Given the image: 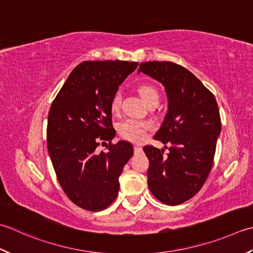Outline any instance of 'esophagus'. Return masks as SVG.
Masks as SVG:
<instances>
[{
    "label": "esophagus",
    "mask_w": 253,
    "mask_h": 253,
    "mask_svg": "<svg viewBox=\"0 0 253 253\" xmlns=\"http://www.w3.org/2000/svg\"><path fill=\"white\" fill-rule=\"evenodd\" d=\"M133 150H135V153H137V152H140V151H141V147H139V146H135V147H133Z\"/></svg>",
    "instance_id": "obj_1"
}]
</instances>
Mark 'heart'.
I'll use <instances>...</instances> for the list:
<instances>
[{
    "mask_svg": "<svg viewBox=\"0 0 253 253\" xmlns=\"http://www.w3.org/2000/svg\"><path fill=\"white\" fill-rule=\"evenodd\" d=\"M137 91L139 93L141 98L147 104H150L152 102L159 101V93L150 84H139L137 87ZM110 107L113 113H116L120 111L121 107V96L120 94H114L111 98ZM150 123L145 121H137V120H127L121 123L120 127H118V131H120L121 136L124 139L129 140L131 142H141L145 140L147 131L150 129Z\"/></svg>",
    "mask_w": 253,
    "mask_h": 253,
    "instance_id": "obj_1",
    "label": "heart"
}]
</instances>
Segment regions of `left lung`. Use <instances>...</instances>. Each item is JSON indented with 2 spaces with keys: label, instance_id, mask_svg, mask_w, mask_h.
<instances>
[{
  "label": "left lung",
  "instance_id": "obj_1",
  "mask_svg": "<svg viewBox=\"0 0 253 253\" xmlns=\"http://www.w3.org/2000/svg\"><path fill=\"white\" fill-rule=\"evenodd\" d=\"M163 84L168 113L155 139L169 145V152L145 146L149 160L148 186L167 205L192 199L211 170L221 122L216 98L194 74L170 61L142 62L138 72ZM167 149V146H165Z\"/></svg>",
  "mask_w": 253,
  "mask_h": 253
}]
</instances>
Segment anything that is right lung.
<instances>
[{"label": "right lung", "mask_w": 253, "mask_h": 253, "mask_svg": "<svg viewBox=\"0 0 253 253\" xmlns=\"http://www.w3.org/2000/svg\"><path fill=\"white\" fill-rule=\"evenodd\" d=\"M137 62L84 61L73 69L48 114L47 145L54 172L77 206L100 211L118 195L123 168L133 155L130 142L113 145L111 98ZM109 141L98 153L99 142Z\"/></svg>", "instance_id": "1"}]
</instances>
